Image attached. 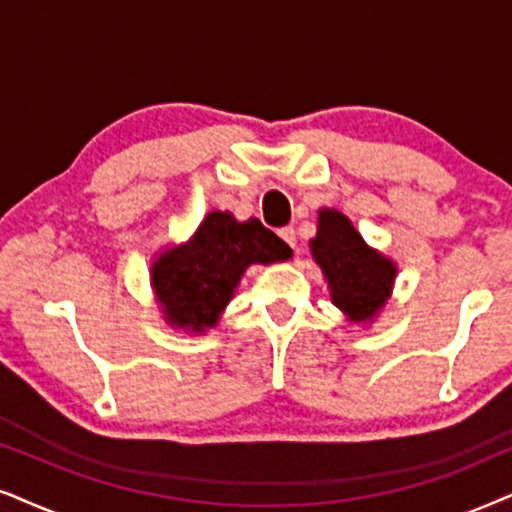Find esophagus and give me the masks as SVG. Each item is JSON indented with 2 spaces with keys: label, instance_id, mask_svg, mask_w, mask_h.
<instances>
[{
  "label": "esophagus",
  "instance_id": "obj_1",
  "mask_svg": "<svg viewBox=\"0 0 512 512\" xmlns=\"http://www.w3.org/2000/svg\"><path fill=\"white\" fill-rule=\"evenodd\" d=\"M278 236H281L283 241H286V243L290 245V248L295 250V245H297V234H295V229H293V226H283V229L278 231Z\"/></svg>",
  "mask_w": 512,
  "mask_h": 512
}]
</instances>
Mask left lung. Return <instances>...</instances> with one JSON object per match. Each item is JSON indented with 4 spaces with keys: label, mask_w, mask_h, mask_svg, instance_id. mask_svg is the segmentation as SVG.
I'll return each instance as SVG.
<instances>
[{
    "label": "left lung",
    "mask_w": 512,
    "mask_h": 512,
    "mask_svg": "<svg viewBox=\"0 0 512 512\" xmlns=\"http://www.w3.org/2000/svg\"><path fill=\"white\" fill-rule=\"evenodd\" d=\"M314 262L328 283L331 302L349 323L368 326L392 297L397 264L371 248L352 219L335 208H321L316 236L309 241Z\"/></svg>",
    "instance_id": "obj_1"
}]
</instances>
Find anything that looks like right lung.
I'll use <instances>...</instances> for the list:
<instances>
[{"label":"right lung","instance_id":"right-lung-1","mask_svg":"<svg viewBox=\"0 0 512 512\" xmlns=\"http://www.w3.org/2000/svg\"><path fill=\"white\" fill-rule=\"evenodd\" d=\"M290 255L260 219L238 222L231 212L212 210L189 241L155 252L148 281L167 326L205 335L222 319L250 264L286 262Z\"/></svg>","mask_w":512,"mask_h":512}]
</instances>
